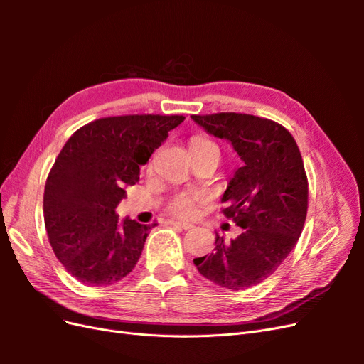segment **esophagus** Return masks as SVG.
Returning <instances> with one entry per match:
<instances>
[{
  "label": "esophagus",
  "mask_w": 364,
  "mask_h": 364,
  "mask_svg": "<svg viewBox=\"0 0 364 364\" xmlns=\"http://www.w3.org/2000/svg\"><path fill=\"white\" fill-rule=\"evenodd\" d=\"M171 223H173L174 226H178V228H182V229H185V230H188V229H193V228H194V225H193V223L181 222V220H173Z\"/></svg>",
  "instance_id": "1"
}]
</instances>
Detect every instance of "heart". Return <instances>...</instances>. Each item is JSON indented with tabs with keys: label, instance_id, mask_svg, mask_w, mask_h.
<instances>
[{
	"label": "heart",
	"instance_id": "b5f03b06",
	"mask_svg": "<svg viewBox=\"0 0 364 364\" xmlns=\"http://www.w3.org/2000/svg\"><path fill=\"white\" fill-rule=\"evenodd\" d=\"M203 149H217V146L208 138H194L191 141V150H203ZM205 199L206 197L202 193H179L168 202L167 209L171 214L178 217H193L197 205L205 202Z\"/></svg>",
	"mask_w": 364,
	"mask_h": 364
}]
</instances>
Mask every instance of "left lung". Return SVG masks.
<instances>
[{"mask_svg": "<svg viewBox=\"0 0 364 364\" xmlns=\"http://www.w3.org/2000/svg\"><path fill=\"white\" fill-rule=\"evenodd\" d=\"M191 118L228 139L243 161L222 197V213L243 232L230 243L217 235L214 252L194 264L220 287H252L274 273L302 234L308 179L299 147L287 129L267 118L237 112Z\"/></svg>", "mask_w": 364, "mask_h": 364, "instance_id": "8db88e82", "label": "left lung"}]
</instances>
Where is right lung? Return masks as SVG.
Returning <instances> with one entry per match:
<instances>
[{"instance_id": "1", "label": "right lung", "mask_w": 364, "mask_h": 364, "mask_svg": "<svg viewBox=\"0 0 364 364\" xmlns=\"http://www.w3.org/2000/svg\"><path fill=\"white\" fill-rule=\"evenodd\" d=\"M183 115H119L75 130L54 161L43 220L54 255L82 284L106 287L134 270L150 226L118 220L126 186Z\"/></svg>"}]
</instances>
